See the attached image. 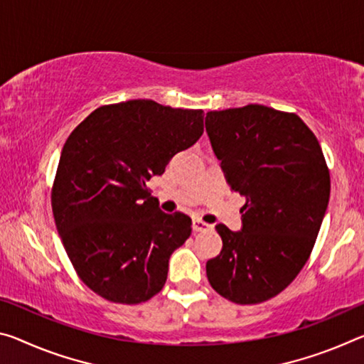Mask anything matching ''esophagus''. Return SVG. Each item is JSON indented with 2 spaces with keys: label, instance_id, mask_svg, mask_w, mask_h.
Wrapping results in <instances>:
<instances>
[{
  "label": "esophagus",
  "instance_id": "esophagus-1",
  "mask_svg": "<svg viewBox=\"0 0 364 364\" xmlns=\"http://www.w3.org/2000/svg\"><path fill=\"white\" fill-rule=\"evenodd\" d=\"M193 228H194V232L204 233V232H209V230H212V225L205 223V222H203V220H194Z\"/></svg>",
  "mask_w": 364,
  "mask_h": 364
}]
</instances>
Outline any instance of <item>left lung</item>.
Returning <instances> with one entry per match:
<instances>
[{"label": "left lung", "mask_w": 364, "mask_h": 364, "mask_svg": "<svg viewBox=\"0 0 364 364\" xmlns=\"http://www.w3.org/2000/svg\"><path fill=\"white\" fill-rule=\"evenodd\" d=\"M205 131L230 188L246 198L240 232L215 227L223 246L207 279L233 303L267 301L313 251L331 196L324 154L298 114L256 103L209 112Z\"/></svg>", "instance_id": "obj_1"}]
</instances>
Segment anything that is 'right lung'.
Wrapping results in <instances>:
<instances>
[{
	"label": "right lung",
	"instance_id": "obj_1",
	"mask_svg": "<svg viewBox=\"0 0 364 364\" xmlns=\"http://www.w3.org/2000/svg\"><path fill=\"white\" fill-rule=\"evenodd\" d=\"M203 132V109L139 99L94 109L69 134L51 209L68 257L97 295L137 304L164 288L193 222L161 212L146 183Z\"/></svg>",
	"mask_w": 364,
	"mask_h": 364
}]
</instances>
